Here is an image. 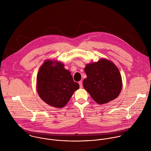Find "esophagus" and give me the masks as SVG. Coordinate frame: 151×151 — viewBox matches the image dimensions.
Wrapping results in <instances>:
<instances>
[{
    "instance_id": "1",
    "label": "esophagus",
    "mask_w": 151,
    "mask_h": 151,
    "mask_svg": "<svg viewBox=\"0 0 151 151\" xmlns=\"http://www.w3.org/2000/svg\"><path fill=\"white\" fill-rule=\"evenodd\" d=\"M78 83H79V84H80V88H83V82H82V81H79Z\"/></svg>"
}]
</instances>
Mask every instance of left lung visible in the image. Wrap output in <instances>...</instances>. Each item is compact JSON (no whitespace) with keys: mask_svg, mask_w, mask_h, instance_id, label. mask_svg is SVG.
Masks as SVG:
<instances>
[{"mask_svg":"<svg viewBox=\"0 0 151 151\" xmlns=\"http://www.w3.org/2000/svg\"><path fill=\"white\" fill-rule=\"evenodd\" d=\"M84 89L98 104H107L116 99L122 88L120 73L115 65L105 59L86 65Z\"/></svg>","mask_w":151,"mask_h":151,"instance_id":"obj_1","label":"left lung"}]
</instances>
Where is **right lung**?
<instances>
[{
    "instance_id": "obj_1",
    "label": "right lung",
    "mask_w": 151,
    "mask_h": 151,
    "mask_svg": "<svg viewBox=\"0 0 151 151\" xmlns=\"http://www.w3.org/2000/svg\"><path fill=\"white\" fill-rule=\"evenodd\" d=\"M64 66L58 61L47 60L37 74V90L40 97L55 108H63L80 87Z\"/></svg>"
}]
</instances>
